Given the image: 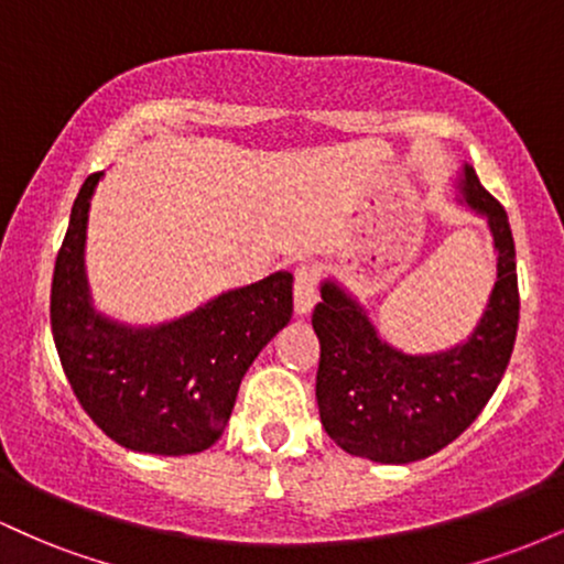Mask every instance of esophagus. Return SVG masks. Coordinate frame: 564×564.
<instances>
[{
	"mask_svg": "<svg viewBox=\"0 0 564 564\" xmlns=\"http://www.w3.org/2000/svg\"><path fill=\"white\" fill-rule=\"evenodd\" d=\"M318 302V273L310 264H302L294 275V310L296 315H307Z\"/></svg>",
	"mask_w": 564,
	"mask_h": 564,
	"instance_id": "34e87169",
	"label": "esophagus"
}]
</instances>
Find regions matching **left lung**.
Here are the masks:
<instances>
[{
  "instance_id": "obj_1",
  "label": "left lung",
  "mask_w": 564,
  "mask_h": 564,
  "mask_svg": "<svg viewBox=\"0 0 564 564\" xmlns=\"http://www.w3.org/2000/svg\"><path fill=\"white\" fill-rule=\"evenodd\" d=\"M458 200L488 223L496 283L467 341L411 355L392 347L355 294L326 278L313 328L321 339L315 379L321 422L349 456L411 464L453 443L494 398L507 371L520 321L514 238L503 206L464 164Z\"/></svg>"
}]
</instances>
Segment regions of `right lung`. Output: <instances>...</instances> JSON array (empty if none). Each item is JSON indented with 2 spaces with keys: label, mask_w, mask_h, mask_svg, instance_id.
Listing matches in <instances>:
<instances>
[{
  "label": "right lung",
  "mask_w": 564,
  "mask_h": 564,
  "mask_svg": "<svg viewBox=\"0 0 564 564\" xmlns=\"http://www.w3.org/2000/svg\"><path fill=\"white\" fill-rule=\"evenodd\" d=\"M100 177L84 180L55 260L50 321L63 371L89 419L124 448L200 453L223 437L243 373L291 321L294 275L278 270L159 326L108 318L93 304L84 270Z\"/></svg>",
  "instance_id": "1"
}]
</instances>
